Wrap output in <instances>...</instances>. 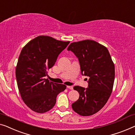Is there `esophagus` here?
Masks as SVG:
<instances>
[{"label":"esophagus","mask_w":135,"mask_h":135,"mask_svg":"<svg viewBox=\"0 0 135 135\" xmlns=\"http://www.w3.org/2000/svg\"><path fill=\"white\" fill-rule=\"evenodd\" d=\"M67 88L68 89H73V86H67Z\"/></svg>","instance_id":"34e87169"}]
</instances>
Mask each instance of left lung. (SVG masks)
Instances as JSON below:
<instances>
[{"instance_id":"8db88e82","label":"left lung","mask_w":135,"mask_h":135,"mask_svg":"<svg viewBox=\"0 0 135 135\" xmlns=\"http://www.w3.org/2000/svg\"><path fill=\"white\" fill-rule=\"evenodd\" d=\"M68 50L79 59L82 75L89 77L88 88L74 87L80 96L72 103V108L81 116H91L100 110L110 96L114 80V64L106 47L95 41L72 42Z\"/></svg>"}]
</instances>
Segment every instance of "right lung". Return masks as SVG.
Returning <instances> with one entry per match:
<instances>
[{"label": "right lung", "instance_id": "obj_1", "mask_svg": "<svg viewBox=\"0 0 135 135\" xmlns=\"http://www.w3.org/2000/svg\"><path fill=\"white\" fill-rule=\"evenodd\" d=\"M48 36H39L22 48L16 68L21 98L36 113H44L55 105L56 96L66 86L44 79L59 55L69 44Z\"/></svg>", "mask_w": 135, "mask_h": 135}]
</instances>
